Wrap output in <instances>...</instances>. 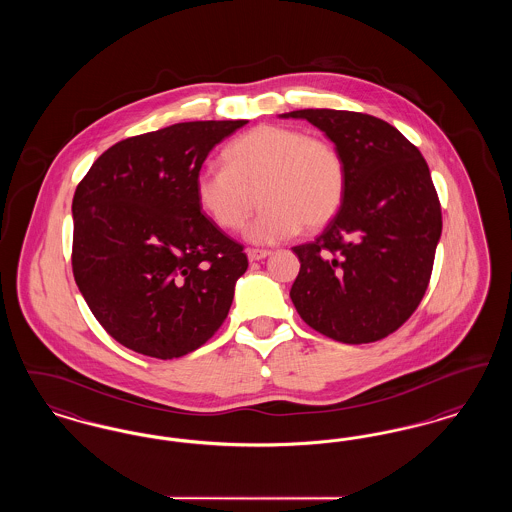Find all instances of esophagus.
Masks as SVG:
<instances>
[{
    "instance_id": "esophagus-1",
    "label": "esophagus",
    "mask_w": 512,
    "mask_h": 512,
    "mask_svg": "<svg viewBox=\"0 0 512 512\" xmlns=\"http://www.w3.org/2000/svg\"><path fill=\"white\" fill-rule=\"evenodd\" d=\"M270 255L268 249H257V247H251L247 249V259L253 263V261H261V259H267Z\"/></svg>"
}]
</instances>
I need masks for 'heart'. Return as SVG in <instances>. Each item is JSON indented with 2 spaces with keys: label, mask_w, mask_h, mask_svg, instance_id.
Wrapping results in <instances>:
<instances>
[{
  "label": "heart",
  "mask_w": 512,
  "mask_h": 512,
  "mask_svg": "<svg viewBox=\"0 0 512 512\" xmlns=\"http://www.w3.org/2000/svg\"><path fill=\"white\" fill-rule=\"evenodd\" d=\"M224 167H203L195 176L201 209L222 230L245 228L255 244L290 240L301 228L317 232L340 211L347 169L340 149L320 136L282 124H259L222 151Z\"/></svg>",
  "instance_id": "b5f03b06"
}]
</instances>
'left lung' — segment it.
<instances>
[{
  "mask_svg": "<svg viewBox=\"0 0 512 512\" xmlns=\"http://www.w3.org/2000/svg\"><path fill=\"white\" fill-rule=\"evenodd\" d=\"M341 151L347 186L338 215L295 245L293 305L313 330L341 343L382 340L401 328L430 284L441 205L428 163L395 126L355 111L299 109Z\"/></svg>",
  "mask_w": 512,
  "mask_h": 512,
  "instance_id": "obj_1",
  "label": "left lung"
}]
</instances>
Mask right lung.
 Here are the masks:
<instances>
[{"mask_svg": "<svg viewBox=\"0 0 512 512\" xmlns=\"http://www.w3.org/2000/svg\"><path fill=\"white\" fill-rule=\"evenodd\" d=\"M247 121L178 122L101 153L73 197V274L90 311L124 347L188 355L228 317L244 245L203 215L195 176Z\"/></svg>", "mask_w": 512, "mask_h": 512, "instance_id": "add662e5", "label": "right lung"}]
</instances>
